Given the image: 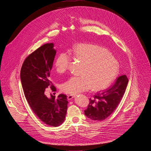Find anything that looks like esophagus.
<instances>
[{"instance_id":"esophagus-1","label":"esophagus","mask_w":151,"mask_h":151,"mask_svg":"<svg viewBox=\"0 0 151 151\" xmlns=\"http://www.w3.org/2000/svg\"><path fill=\"white\" fill-rule=\"evenodd\" d=\"M75 96H74V95H68V100H72L73 97H75Z\"/></svg>"}]
</instances>
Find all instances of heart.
Returning <instances> with one entry per match:
<instances>
[{
	"mask_svg": "<svg viewBox=\"0 0 151 151\" xmlns=\"http://www.w3.org/2000/svg\"><path fill=\"white\" fill-rule=\"evenodd\" d=\"M72 54L73 58L83 66L78 76H72L61 87L64 93L75 95L90 88L100 91L106 88L112 83L119 72L117 60L104 48L92 44L75 46ZM70 58L66 52L57 57L54 65L57 72L63 73L69 67Z\"/></svg>",
	"mask_w": 151,
	"mask_h": 151,
	"instance_id": "1",
	"label": "heart"
}]
</instances>
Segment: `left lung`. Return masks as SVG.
Here are the masks:
<instances>
[{"label":"left lung","instance_id":"8db88e82","mask_svg":"<svg viewBox=\"0 0 151 151\" xmlns=\"http://www.w3.org/2000/svg\"><path fill=\"white\" fill-rule=\"evenodd\" d=\"M128 79L125 75L119 76L109 89L100 91L89 99L87 109L84 111L85 116L91 120L103 121L115 111L122 98Z\"/></svg>","mask_w":151,"mask_h":151}]
</instances>
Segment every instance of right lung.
Returning a JSON list of instances; mask_svg holds the SVG:
<instances>
[{
	"mask_svg": "<svg viewBox=\"0 0 151 151\" xmlns=\"http://www.w3.org/2000/svg\"><path fill=\"white\" fill-rule=\"evenodd\" d=\"M53 43L43 45L29 55L21 67L20 78L26 99L36 115L47 125L58 127L65 119L68 101L60 94L50 97L45 90L50 86L56 90L50 80V72L56 54Z\"/></svg>",
	"mask_w": 151,
	"mask_h": 151,
	"instance_id": "1",
	"label": "right lung"
}]
</instances>
